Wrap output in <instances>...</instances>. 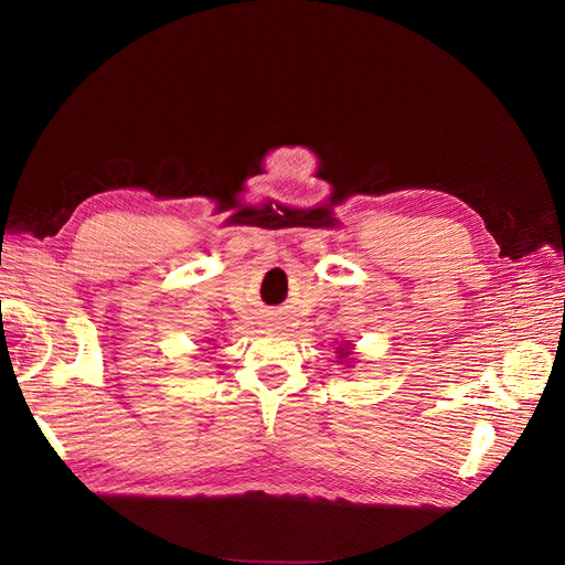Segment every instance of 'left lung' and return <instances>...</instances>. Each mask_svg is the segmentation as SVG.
<instances>
[{
	"mask_svg": "<svg viewBox=\"0 0 565 565\" xmlns=\"http://www.w3.org/2000/svg\"><path fill=\"white\" fill-rule=\"evenodd\" d=\"M337 365H344V367H351L355 361H358V355H355V344H351V341H344L341 339L339 344H337Z\"/></svg>",
	"mask_w": 565,
	"mask_h": 565,
	"instance_id": "1",
	"label": "left lung"
}]
</instances>
